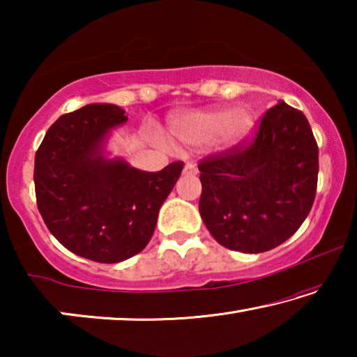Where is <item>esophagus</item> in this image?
I'll return each instance as SVG.
<instances>
[{
  "mask_svg": "<svg viewBox=\"0 0 357 357\" xmlns=\"http://www.w3.org/2000/svg\"><path fill=\"white\" fill-rule=\"evenodd\" d=\"M184 174H197V165L195 164H185Z\"/></svg>",
  "mask_w": 357,
  "mask_h": 357,
  "instance_id": "obj_1",
  "label": "esophagus"
}]
</instances>
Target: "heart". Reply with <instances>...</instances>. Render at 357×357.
<instances>
[{
	"label": "heart",
	"mask_w": 357,
	"mask_h": 357,
	"mask_svg": "<svg viewBox=\"0 0 357 357\" xmlns=\"http://www.w3.org/2000/svg\"><path fill=\"white\" fill-rule=\"evenodd\" d=\"M250 114L244 108L215 107L173 114L168 123L172 140L181 146L198 148L219 140L234 143L250 128Z\"/></svg>",
	"instance_id": "obj_1"
}]
</instances>
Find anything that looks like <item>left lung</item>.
Instances as JSON below:
<instances>
[{
	"instance_id": "8db88e82",
	"label": "left lung",
	"mask_w": 357,
	"mask_h": 357,
	"mask_svg": "<svg viewBox=\"0 0 357 357\" xmlns=\"http://www.w3.org/2000/svg\"><path fill=\"white\" fill-rule=\"evenodd\" d=\"M200 214L217 243L261 253L293 236L317 195L318 144L304 113L285 102L252 138L198 164Z\"/></svg>"
}]
</instances>
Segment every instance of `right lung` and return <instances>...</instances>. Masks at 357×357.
<instances>
[{
    "instance_id": "add662e5",
    "label": "right lung",
    "mask_w": 357,
    "mask_h": 357,
    "mask_svg": "<svg viewBox=\"0 0 357 357\" xmlns=\"http://www.w3.org/2000/svg\"><path fill=\"white\" fill-rule=\"evenodd\" d=\"M123 108L89 104L59 116L34 157V187L47 228L66 249L98 263H119L153 236L162 203L184 164L142 172L107 159L105 138L124 124Z\"/></svg>"
}]
</instances>
